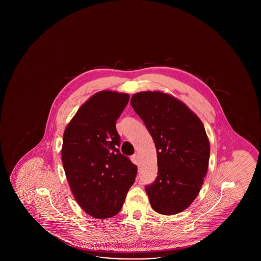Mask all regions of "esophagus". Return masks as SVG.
Instances as JSON below:
<instances>
[{
	"label": "esophagus",
	"instance_id": "obj_1",
	"mask_svg": "<svg viewBox=\"0 0 261 261\" xmlns=\"http://www.w3.org/2000/svg\"><path fill=\"white\" fill-rule=\"evenodd\" d=\"M131 161H132L133 163L138 164V163H139V158H138V155H137V154H133V155L131 156Z\"/></svg>",
	"mask_w": 261,
	"mask_h": 261
}]
</instances>
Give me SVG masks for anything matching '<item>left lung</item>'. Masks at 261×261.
Returning a JSON list of instances; mask_svg holds the SVG:
<instances>
[{"label":"left lung","instance_id":"left-lung-1","mask_svg":"<svg viewBox=\"0 0 261 261\" xmlns=\"http://www.w3.org/2000/svg\"><path fill=\"white\" fill-rule=\"evenodd\" d=\"M131 106L156 148L158 177L146 186L153 211L172 215L197 198L205 177L211 146L199 117L184 102L162 92H140Z\"/></svg>","mask_w":261,"mask_h":261}]
</instances>
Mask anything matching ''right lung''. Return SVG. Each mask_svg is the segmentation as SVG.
<instances>
[{
  "instance_id": "right-lung-1",
  "label": "right lung",
  "mask_w": 261,
  "mask_h": 261,
  "mask_svg": "<svg viewBox=\"0 0 261 261\" xmlns=\"http://www.w3.org/2000/svg\"><path fill=\"white\" fill-rule=\"evenodd\" d=\"M129 95L100 91L84 102L63 133L64 172L76 201L89 215H116L134 184L137 166L121 154L115 124Z\"/></svg>"
}]
</instances>
